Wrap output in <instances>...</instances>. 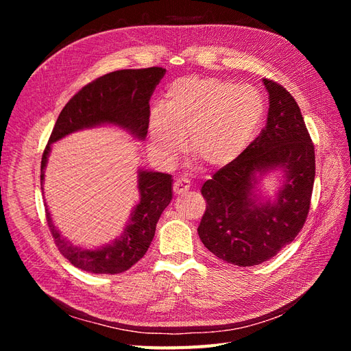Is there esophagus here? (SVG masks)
Masks as SVG:
<instances>
[{"mask_svg":"<svg viewBox=\"0 0 351 351\" xmlns=\"http://www.w3.org/2000/svg\"><path fill=\"white\" fill-rule=\"evenodd\" d=\"M190 182L189 180H186V178H178V180H176V183H174V187H173V190H174V193L176 195H184L187 190H190Z\"/></svg>","mask_w":351,"mask_h":351,"instance_id":"1","label":"esophagus"}]
</instances>
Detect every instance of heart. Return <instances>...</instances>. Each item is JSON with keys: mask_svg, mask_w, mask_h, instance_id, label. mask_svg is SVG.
Returning a JSON list of instances; mask_svg holds the SVG:
<instances>
[{"mask_svg": "<svg viewBox=\"0 0 351 351\" xmlns=\"http://www.w3.org/2000/svg\"><path fill=\"white\" fill-rule=\"evenodd\" d=\"M265 104L250 86L217 77L189 76L167 88L161 110L147 121L149 149L162 164H173L184 147L208 168L236 162L256 136Z\"/></svg>", "mask_w": 351, "mask_h": 351, "instance_id": "heart-1", "label": "heart"}]
</instances>
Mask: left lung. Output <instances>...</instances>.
Wrapping results in <instances>:
<instances>
[{
	"instance_id": "8db88e82",
	"label": "left lung",
	"mask_w": 351,
	"mask_h": 351,
	"mask_svg": "<svg viewBox=\"0 0 351 351\" xmlns=\"http://www.w3.org/2000/svg\"><path fill=\"white\" fill-rule=\"evenodd\" d=\"M262 82L269 95L267 127L200 190L206 210L199 237L217 258L239 267L268 261L295 239L315 182V149L299 105L281 84ZM271 173L279 186L274 197H263L261 182Z\"/></svg>"
}]
</instances>
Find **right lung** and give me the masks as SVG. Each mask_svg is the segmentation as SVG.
Wrapping results in <instances>:
<instances>
[{"mask_svg":"<svg viewBox=\"0 0 351 351\" xmlns=\"http://www.w3.org/2000/svg\"><path fill=\"white\" fill-rule=\"evenodd\" d=\"M165 69L119 70L86 84L60 112L54 130L42 155L40 189L44 190L45 169L52 143L84 129L114 125L133 139L143 142L149 121V99ZM139 202L132 209L121 234L95 249L74 246L61 234L45 204L48 227L62 256L71 265L90 274H120L143 258L155 236L156 222L173 199V177L165 173L137 169Z\"/></svg>","mask_w":351,"mask_h":351,"instance_id":"add662e5","label":"right lung"}]
</instances>
